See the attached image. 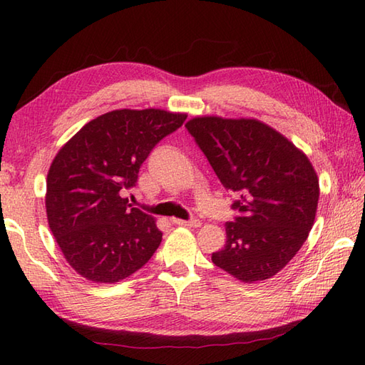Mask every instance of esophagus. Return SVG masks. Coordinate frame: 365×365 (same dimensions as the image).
Masks as SVG:
<instances>
[{
    "label": "esophagus",
    "instance_id": "1",
    "mask_svg": "<svg viewBox=\"0 0 365 365\" xmlns=\"http://www.w3.org/2000/svg\"><path fill=\"white\" fill-rule=\"evenodd\" d=\"M174 224H177V226H185V227H199L202 222H200L199 220H190V221L174 220Z\"/></svg>",
    "mask_w": 365,
    "mask_h": 365
}]
</instances>
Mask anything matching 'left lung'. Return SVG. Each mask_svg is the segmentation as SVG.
Instances as JSON below:
<instances>
[{"label": "left lung", "mask_w": 365, "mask_h": 365, "mask_svg": "<svg viewBox=\"0 0 365 365\" xmlns=\"http://www.w3.org/2000/svg\"><path fill=\"white\" fill-rule=\"evenodd\" d=\"M185 127L240 212L226 222L227 242L212 254L216 267L252 284L279 273L311 232L320 187L306 153L257 119L192 118Z\"/></svg>", "instance_id": "obj_1"}]
</instances>
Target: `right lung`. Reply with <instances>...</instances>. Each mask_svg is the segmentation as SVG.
Listing matches in <instances>:
<instances>
[{"instance_id":"right-lung-1","label":"right lung","mask_w":365,"mask_h":365,"mask_svg":"<svg viewBox=\"0 0 365 365\" xmlns=\"http://www.w3.org/2000/svg\"><path fill=\"white\" fill-rule=\"evenodd\" d=\"M187 119L165 110H115L88 122L61 147L46 175L45 208L68 265L114 284L150 260L163 234L125 191L152 149Z\"/></svg>"}]
</instances>
